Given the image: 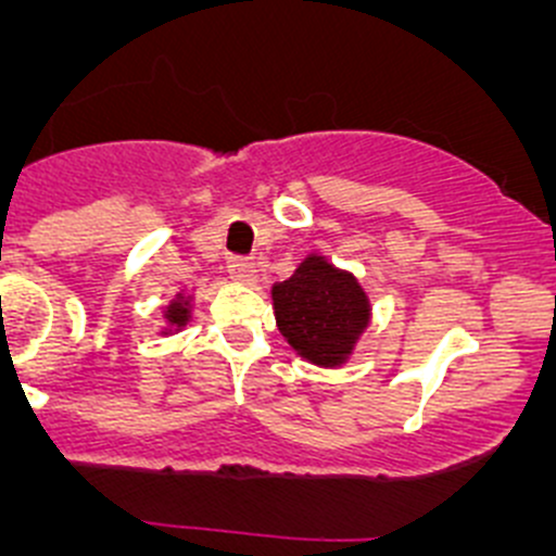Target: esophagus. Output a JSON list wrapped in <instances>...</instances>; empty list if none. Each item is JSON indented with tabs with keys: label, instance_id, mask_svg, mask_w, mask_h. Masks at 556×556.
Here are the masks:
<instances>
[{
	"label": "esophagus",
	"instance_id": "esophagus-1",
	"mask_svg": "<svg viewBox=\"0 0 556 556\" xmlns=\"http://www.w3.org/2000/svg\"><path fill=\"white\" fill-rule=\"evenodd\" d=\"M228 274H231L237 282H244V285H252L255 282V263L247 261V257H228Z\"/></svg>",
	"mask_w": 556,
	"mask_h": 556
}]
</instances>
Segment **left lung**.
Segmentation results:
<instances>
[{"instance_id":"left-lung-1","label":"left lung","mask_w":556,"mask_h":556,"mask_svg":"<svg viewBox=\"0 0 556 556\" xmlns=\"http://www.w3.org/2000/svg\"><path fill=\"white\" fill-rule=\"evenodd\" d=\"M279 333L306 361L339 366L368 325V299L352 274L309 255L290 279L274 285Z\"/></svg>"}]
</instances>
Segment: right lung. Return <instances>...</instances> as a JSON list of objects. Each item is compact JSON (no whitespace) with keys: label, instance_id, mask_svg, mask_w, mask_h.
Listing matches in <instances>:
<instances>
[{"label":"right lung","instance_id":"obj_1","mask_svg":"<svg viewBox=\"0 0 556 556\" xmlns=\"http://www.w3.org/2000/svg\"><path fill=\"white\" fill-rule=\"evenodd\" d=\"M188 301H172L169 304V312H166V319H169L172 325H185L188 323Z\"/></svg>","mask_w":556,"mask_h":556}]
</instances>
